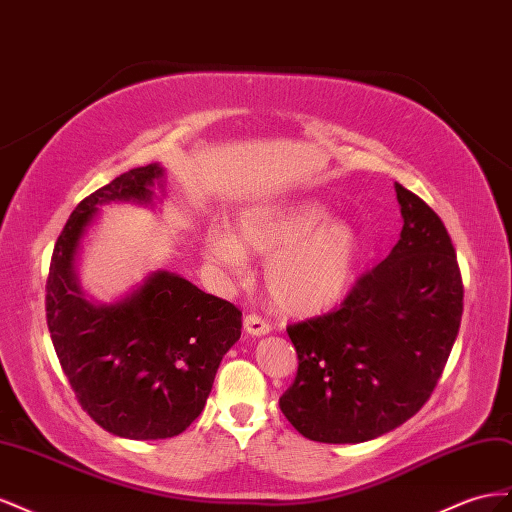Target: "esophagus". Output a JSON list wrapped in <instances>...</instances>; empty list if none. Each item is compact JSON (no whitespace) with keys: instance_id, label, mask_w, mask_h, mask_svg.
<instances>
[{"instance_id":"1","label":"esophagus","mask_w":512,"mask_h":512,"mask_svg":"<svg viewBox=\"0 0 512 512\" xmlns=\"http://www.w3.org/2000/svg\"><path fill=\"white\" fill-rule=\"evenodd\" d=\"M242 326L248 334H251V337H266V334L272 332V326L266 319H261L259 315H246L242 319Z\"/></svg>"}]
</instances>
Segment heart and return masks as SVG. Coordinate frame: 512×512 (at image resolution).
I'll return each instance as SVG.
<instances>
[{
    "label": "heart",
    "instance_id": "b5f03b06",
    "mask_svg": "<svg viewBox=\"0 0 512 512\" xmlns=\"http://www.w3.org/2000/svg\"><path fill=\"white\" fill-rule=\"evenodd\" d=\"M360 253L356 227L330 218L311 197L253 203L233 216L229 231L203 238V255L231 276L246 272V255L268 257V296L283 313L300 317L324 313L347 294Z\"/></svg>",
    "mask_w": 512,
    "mask_h": 512
}]
</instances>
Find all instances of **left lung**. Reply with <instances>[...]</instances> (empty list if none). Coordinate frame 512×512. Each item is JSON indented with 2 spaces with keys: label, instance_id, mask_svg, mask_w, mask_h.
<instances>
[{
  "label": "left lung",
  "instance_id": "1",
  "mask_svg": "<svg viewBox=\"0 0 512 512\" xmlns=\"http://www.w3.org/2000/svg\"><path fill=\"white\" fill-rule=\"evenodd\" d=\"M403 229L339 311L289 326L298 375L279 399L313 442L360 444L410 420L440 379L459 334L463 283L444 223L394 184Z\"/></svg>",
  "mask_w": 512,
  "mask_h": 512
}]
</instances>
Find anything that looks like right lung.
Segmentation results:
<instances>
[{"label":"right lung","instance_id":"obj_1","mask_svg":"<svg viewBox=\"0 0 512 512\" xmlns=\"http://www.w3.org/2000/svg\"><path fill=\"white\" fill-rule=\"evenodd\" d=\"M165 197L167 171L158 163L98 188L57 238L47 283V324L72 390L94 422L126 440H165L191 427L242 328L231 302L169 270H152L111 302L85 294L79 261L100 208L156 210Z\"/></svg>","mask_w":512,"mask_h":512}]
</instances>
